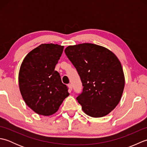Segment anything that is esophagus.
Returning a JSON list of instances; mask_svg holds the SVG:
<instances>
[{
    "label": "esophagus",
    "instance_id": "esophagus-1",
    "mask_svg": "<svg viewBox=\"0 0 147 147\" xmlns=\"http://www.w3.org/2000/svg\"><path fill=\"white\" fill-rule=\"evenodd\" d=\"M68 86V88H69V90H70V91H71L72 90H73V86H72V85H71V84H69V85H67Z\"/></svg>",
    "mask_w": 147,
    "mask_h": 147
}]
</instances>
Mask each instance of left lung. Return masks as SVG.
Here are the masks:
<instances>
[{"label":"left lung","mask_w":147,"mask_h":147,"mask_svg":"<svg viewBox=\"0 0 147 147\" xmlns=\"http://www.w3.org/2000/svg\"><path fill=\"white\" fill-rule=\"evenodd\" d=\"M65 55L78 71L83 85L76 97L85 113L101 117L114 110L123 95L124 76L113 52L93 43L70 45Z\"/></svg>","instance_id":"8db88e82"}]
</instances>
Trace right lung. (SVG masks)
<instances>
[{"mask_svg":"<svg viewBox=\"0 0 147 147\" xmlns=\"http://www.w3.org/2000/svg\"><path fill=\"white\" fill-rule=\"evenodd\" d=\"M63 49L57 44H42L29 52L21 64L20 92L26 105L39 115L55 113L69 95L67 86L54 70Z\"/></svg>","mask_w":147,"mask_h":147,"instance_id":"1","label":"right lung"}]
</instances>
